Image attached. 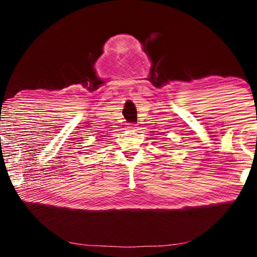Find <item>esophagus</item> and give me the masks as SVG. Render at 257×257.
Returning a JSON list of instances; mask_svg holds the SVG:
<instances>
[{
    "label": "esophagus",
    "instance_id": "34e87169",
    "mask_svg": "<svg viewBox=\"0 0 257 257\" xmlns=\"http://www.w3.org/2000/svg\"><path fill=\"white\" fill-rule=\"evenodd\" d=\"M135 125H136V124H134V123H130V125H129L128 128H129V129H133V130H134V129H136V128H137V127H135Z\"/></svg>",
    "mask_w": 257,
    "mask_h": 257
}]
</instances>
